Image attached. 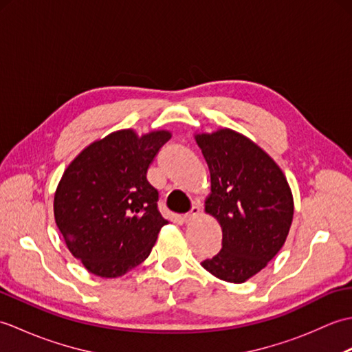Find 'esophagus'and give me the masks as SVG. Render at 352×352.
Listing matches in <instances>:
<instances>
[{"mask_svg": "<svg viewBox=\"0 0 352 352\" xmlns=\"http://www.w3.org/2000/svg\"><path fill=\"white\" fill-rule=\"evenodd\" d=\"M199 214V206H193L192 208H190V212L189 213H186V214H183V221L188 223V222H192L193 219L197 218V216Z\"/></svg>", "mask_w": 352, "mask_h": 352, "instance_id": "esophagus-1", "label": "esophagus"}]
</instances>
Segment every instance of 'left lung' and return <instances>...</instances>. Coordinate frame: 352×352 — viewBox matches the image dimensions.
<instances>
[{
    "instance_id": "obj_1",
    "label": "left lung",
    "mask_w": 352,
    "mask_h": 352,
    "mask_svg": "<svg viewBox=\"0 0 352 352\" xmlns=\"http://www.w3.org/2000/svg\"><path fill=\"white\" fill-rule=\"evenodd\" d=\"M210 170L206 213L222 228V250L204 260L216 278L245 283L284 242L294 219V197L278 164L257 144L231 129L195 134Z\"/></svg>"
}]
</instances>
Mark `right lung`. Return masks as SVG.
Here are the masks:
<instances>
[{
    "label": "right lung",
    "instance_id": "1",
    "mask_svg": "<svg viewBox=\"0 0 352 352\" xmlns=\"http://www.w3.org/2000/svg\"><path fill=\"white\" fill-rule=\"evenodd\" d=\"M170 131L118 130L92 142L65 169L54 195V219L65 243L89 272L122 276L151 252L168 221L149 164Z\"/></svg>",
    "mask_w": 352,
    "mask_h": 352
}]
</instances>
